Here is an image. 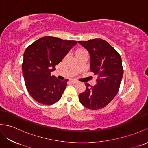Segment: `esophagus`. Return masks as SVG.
<instances>
[{"mask_svg":"<svg viewBox=\"0 0 148 148\" xmlns=\"http://www.w3.org/2000/svg\"><path fill=\"white\" fill-rule=\"evenodd\" d=\"M70 81H71V83H73V84H75V83L78 82V81H76V80H74V79H71V80Z\"/></svg>","mask_w":148,"mask_h":148,"instance_id":"esophagus-1","label":"esophagus"}]
</instances>
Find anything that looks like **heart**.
I'll use <instances>...</instances> for the list:
<instances>
[{
    "instance_id": "b5f03b06",
    "label": "heart",
    "mask_w": 148,
    "mask_h": 148,
    "mask_svg": "<svg viewBox=\"0 0 148 148\" xmlns=\"http://www.w3.org/2000/svg\"><path fill=\"white\" fill-rule=\"evenodd\" d=\"M82 51H77V52H76V54H77V53H79V52H82Z\"/></svg>"
}]
</instances>
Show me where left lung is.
Here are the masks:
<instances>
[{"label": "left lung", "instance_id": "obj_1", "mask_svg": "<svg viewBox=\"0 0 148 148\" xmlns=\"http://www.w3.org/2000/svg\"><path fill=\"white\" fill-rule=\"evenodd\" d=\"M78 42L88 51L90 71L97 75L95 86L85 83L86 90L79 95V101L88 109H102L110 103L118 92L123 75L122 59L114 47L103 39Z\"/></svg>", "mask_w": 148, "mask_h": 148}]
</instances>
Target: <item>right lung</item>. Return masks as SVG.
<instances>
[{
	"instance_id": "right-lung-1",
	"label": "right lung",
	"mask_w": 148,
	"mask_h": 148,
	"mask_svg": "<svg viewBox=\"0 0 148 148\" xmlns=\"http://www.w3.org/2000/svg\"><path fill=\"white\" fill-rule=\"evenodd\" d=\"M76 44L75 40L45 36L26 48L22 73L26 88L38 103L51 105L60 99L68 80L60 81L51 73Z\"/></svg>"
}]
</instances>
